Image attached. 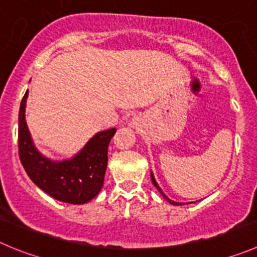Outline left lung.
Segmentation results:
<instances>
[{"instance_id":"left-lung-1","label":"left lung","mask_w":257,"mask_h":257,"mask_svg":"<svg viewBox=\"0 0 257 257\" xmlns=\"http://www.w3.org/2000/svg\"><path fill=\"white\" fill-rule=\"evenodd\" d=\"M151 180H152V183H153V185H155V186H156V188H157V190H158V191H160V193H161V195H162V196H164V198H165V199H166V200H167V201H169L170 204H172V205H184V204H181V203H177V201H174V200H171V199H170V198H167V196H166V195H165V193H164V191H162V189H161V188H160V186H158L157 181H156V179H155V176H153V174H152V172H151Z\"/></svg>"}]
</instances>
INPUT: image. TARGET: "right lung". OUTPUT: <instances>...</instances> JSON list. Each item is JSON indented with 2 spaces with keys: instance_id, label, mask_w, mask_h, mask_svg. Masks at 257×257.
Listing matches in <instances>:
<instances>
[{
  "instance_id": "obj_1",
  "label": "right lung",
  "mask_w": 257,
  "mask_h": 257,
  "mask_svg": "<svg viewBox=\"0 0 257 257\" xmlns=\"http://www.w3.org/2000/svg\"><path fill=\"white\" fill-rule=\"evenodd\" d=\"M28 95L26 91L19 111V155L26 174L52 198L69 204H85L95 198L104 185L107 147L116 129L96 133L72 158L53 161L38 151L29 132L25 119Z\"/></svg>"
}]
</instances>
